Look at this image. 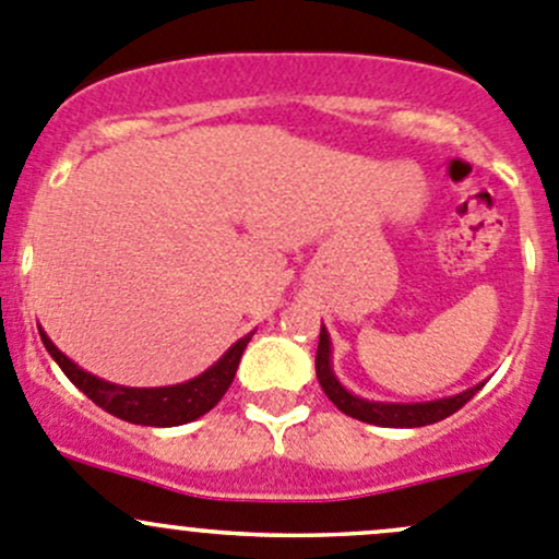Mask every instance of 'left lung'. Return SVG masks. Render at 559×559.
Masks as SVG:
<instances>
[{"label":"left lung","instance_id":"8db88e82","mask_svg":"<svg viewBox=\"0 0 559 559\" xmlns=\"http://www.w3.org/2000/svg\"><path fill=\"white\" fill-rule=\"evenodd\" d=\"M331 345L325 329H320V342H318V356H314V372H318L320 389L325 391L331 402L340 407L345 416L358 418L364 424H374V427H427V424L443 421V418L454 416L460 407H465L469 400L480 391V385L465 391V394L449 396V400L438 402H421V405H389V402H367L358 400V396L347 394L340 385V380L331 372Z\"/></svg>","mask_w":559,"mask_h":559}]
</instances>
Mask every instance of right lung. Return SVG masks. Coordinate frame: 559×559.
<instances>
[{
	"mask_svg": "<svg viewBox=\"0 0 559 559\" xmlns=\"http://www.w3.org/2000/svg\"><path fill=\"white\" fill-rule=\"evenodd\" d=\"M250 336L236 342L212 369L198 374L195 380H187L181 385H165V389H124V385L105 383V380L94 378V374L75 367L40 331L43 345L51 353L53 361L90 396L94 405H99L105 413L121 418V421L141 424V427H179V424L195 421L203 413L212 411L225 396L228 385L234 383L236 367H239L241 353H245Z\"/></svg>",
	"mask_w": 559,
	"mask_h": 559,
	"instance_id": "right-lung-1",
	"label": "right lung"
}]
</instances>
